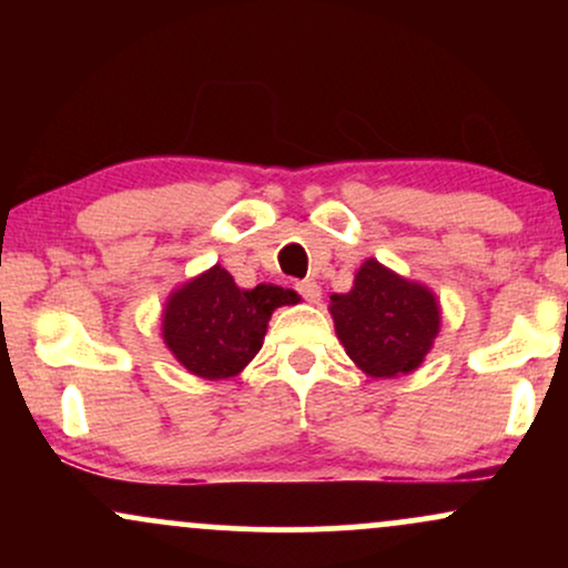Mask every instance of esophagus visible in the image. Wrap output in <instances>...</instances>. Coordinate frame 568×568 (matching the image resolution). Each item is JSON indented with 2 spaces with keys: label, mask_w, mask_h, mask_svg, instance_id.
Masks as SVG:
<instances>
[{
  "label": "esophagus",
  "mask_w": 568,
  "mask_h": 568,
  "mask_svg": "<svg viewBox=\"0 0 568 568\" xmlns=\"http://www.w3.org/2000/svg\"><path fill=\"white\" fill-rule=\"evenodd\" d=\"M296 291L302 293V296L306 298V302H321V285L315 283V280H302V283L296 285Z\"/></svg>",
  "instance_id": "1"
}]
</instances>
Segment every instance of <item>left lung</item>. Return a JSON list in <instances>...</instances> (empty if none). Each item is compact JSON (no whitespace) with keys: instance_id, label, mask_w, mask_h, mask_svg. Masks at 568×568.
<instances>
[{"instance_id":"8db88e82","label":"left lung","mask_w":568,"mask_h":568,"mask_svg":"<svg viewBox=\"0 0 568 568\" xmlns=\"http://www.w3.org/2000/svg\"><path fill=\"white\" fill-rule=\"evenodd\" d=\"M338 342L371 379H395L425 363L440 334V302L419 280L366 258L347 293L328 304Z\"/></svg>"}]
</instances>
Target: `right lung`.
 Returning a JSON list of instances; mask_svg holds the SVG:
<instances>
[{
    "instance_id": "right-lung-1",
    "label": "right lung",
    "mask_w": 568,
    "mask_h": 568,
    "mask_svg": "<svg viewBox=\"0 0 568 568\" xmlns=\"http://www.w3.org/2000/svg\"><path fill=\"white\" fill-rule=\"evenodd\" d=\"M298 298L296 291L272 283L240 288L224 266L213 264L165 298L162 342L189 374L232 379L262 349L272 312Z\"/></svg>"
}]
</instances>
